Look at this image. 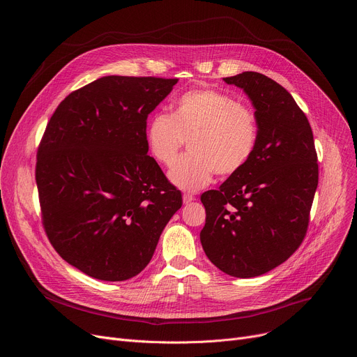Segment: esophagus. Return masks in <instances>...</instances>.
Masks as SVG:
<instances>
[{
	"mask_svg": "<svg viewBox=\"0 0 357 357\" xmlns=\"http://www.w3.org/2000/svg\"><path fill=\"white\" fill-rule=\"evenodd\" d=\"M182 199H183V203H185V205H188V203H190L195 197H193V195H190V193H185Z\"/></svg>",
	"mask_w": 357,
	"mask_h": 357,
	"instance_id": "34e87169",
	"label": "esophagus"
}]
</instances>
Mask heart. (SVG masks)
<instances>
[{
  "label": "heart",
  "instance_id": "1",
  "mask_svg": "<svg viewBox=\"0 0 357 357\" xmlns=\"http://www.w3.org/2000/svg\"><path fill=\"white\" fill-rule=\"evenodd\" d=\"M259 119L252 107L215 89H196L181 94L171 114L158 113L148 121L145 145L155 162L171 167L185 141L189 154L169 171V179L183 190L208 186L215 172L230 176L240 172L256 154Z\"/></svg>",
  "mask_w": 357,
  "mask_h": 357
}]
</instances>
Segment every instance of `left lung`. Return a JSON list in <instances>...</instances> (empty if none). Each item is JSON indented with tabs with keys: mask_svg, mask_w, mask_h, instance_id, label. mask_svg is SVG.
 <instances>
[{
	"mask_svg": "<svg viewBox=\"0 0 357 357\" xmlns=\"http://www.w3.org/2000/svg\"><path fill=\"white\" fill-rule=\"evenodd\" d=\"M223 80L250 97L260 137L240 172L202 193L206 223L200 243L219 270L251 278L287 261L307 236L318 155L307 116L281 84L257 72Z\"/></svg>",
	"mask_w": 357,
	"mask_h": 357,
	"instance_id": "1",
	"label": "left lung"
}]
</instances>
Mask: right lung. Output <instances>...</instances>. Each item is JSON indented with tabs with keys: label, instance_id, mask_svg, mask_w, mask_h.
<instances>
[{
	"label": "right lung",
	"instance_id": "add662e5",
	"mask_svg": "<svg viewBox=\"0 0 357 357\" xmlns=\"http://www.w3.org/2000/svg\"><path fill=\"white\" fill-rule=\"evenodd\" d=\"M178 79L106 76L65 97L36 154L42 225L59 256L103 281L151 261L182 195L146 155L148 114Z\"/></svg>",
	"mask_w": 357,
	"mask_h": 357
}]
</instances>
